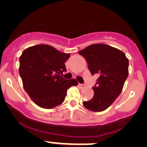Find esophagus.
Returning a JSON list of instances; mask_svg holds the SVG:
<instances>
[{
    "label": "esophagus",
    "mask_w": 147,
    "mask_h": 147,
    "mask_svg": "<svg viewBox=\"0 0 147 147\" xmlns=\"http://www.w3.org/2000/svg\"><path fill=\"white\" fill-rule=\"evenodd\" d=\"M78 87H79V88H84V87H85V85H84V84H78Z\"/></svg>",
    "instance_id": "34e87169"
}]
</instances>
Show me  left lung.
Wrapping results in <instances>:
<instances>
[{
  "instance_id": "8db88e82",
  "label": "left lung",
  "mask_w": 147,
  "mask_h": 147,
  "mask_svg": "<svg viewBox=\"0 0 147 147\" xmlns=\"http://www.w3.org/2000/svg\"><path fill=\"white\" fill-rule=\"evenodd\" d=\"M78 53L85 58L91 74L99 76L93 87L94 97L83 105L95 112L104 111L122 91L129 75V60L119 49L103 43L87 46Z\"/></svg>"
}]
</instances>
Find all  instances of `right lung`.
Segmentation results:
<instances>
[{
  "mask_svg": "<svg viewBox=\"0 0 147 147\" xmlns=\"http://www.w3.org/2000/svg\"><path fill=\"white\" fill-rule=\"evenodd\" d=\"M69 53L53 46L39 44L25 49L20 56L19 74L25 91L32 101L43 109H53L63 102L67 90L77 86L74 78L65 79V62Z\"/></svg>",
  "mask_w": 147,
  "mask_h": 147,
  "instance_id": "1",
  "label": "right lung"
}]
</instances>
